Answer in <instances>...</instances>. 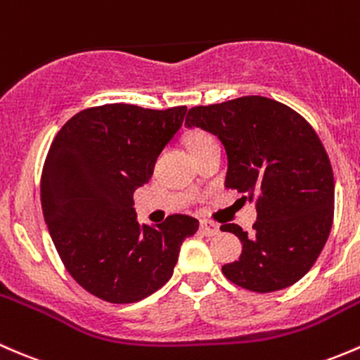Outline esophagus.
Returning <instances> with one entry per match:
<instances>
[{"instance_id":"1","label":"esophagus","mask_w":360,"mask_h":360,"mask_svg":"<svg viewBox=\"0 0 360 360\" xmlns=\"http://www.w3.org/2000/svg\"><path fill=\"white\" fill-rule=\"evenodd\" d=\"M201 232L205 236H217L220 232V225L210 220H201Z\"/></svg>"}]
</instances>
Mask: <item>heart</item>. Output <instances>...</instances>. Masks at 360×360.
<instances>
[{"label":"heart","mask_w":360,"mask_h":360,"mask_svg":"<svg viewBox=\"0 0 360 360\" xmlns=\"http://www.w3.org/2000/svg\"><path fill=\"white\" fill-rule=\"evenodd\" d=\"M210 142H214L213 139H211L210 135L205 131H199V129H194V131H188L187 136H185V143H187L188 150H191V154L194 153V150L201 149V147H205L206 143Z\"/></svg>","instance_id":"1"}]
</instances>
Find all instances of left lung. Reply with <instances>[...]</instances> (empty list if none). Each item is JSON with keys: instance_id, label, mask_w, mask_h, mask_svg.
Here are the masks:
<instances>
[{"instance_id": "1", "label": "left lung", "mask_w": 360, "mask_h": 360, "mask_svg": "<svg viewBox=\"0 0 360 360\" xmlns=\"http://www.w3.org/2000/svg\"><path fill=\"white\" fill-rule=\"evenodd\" d=\"M185 126L220 140L225 187L257 207L251 236L236 224L220 227L243 243L239 260L221 266L224 276L257 292L298 283L321 255L335 211L331 162L312 126L284 103L257 95L192 107Z\"/></svg>"}]
</instances>
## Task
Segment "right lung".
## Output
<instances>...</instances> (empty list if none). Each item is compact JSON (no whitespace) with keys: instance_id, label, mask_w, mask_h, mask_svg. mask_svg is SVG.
Segmentation results:
<instances>
[{"instance_id":"1","label":"right lung","mask_w":360,"mask_h":360,"mask_svg":"<svg viewBox=\"0 0 360 360\" xmlns=\"http://www.w3.org/2000/svg\"><path fill=\"white\" fill-rule=\"evenodd\" d=\"M187 107L166 110L129 103L84 109L55 136L41 175V207L51 240L79 286L110 303H133L172 277L188 214L140 225L133 192L179 133Z\"/></svg>"}]
</instances>
